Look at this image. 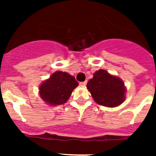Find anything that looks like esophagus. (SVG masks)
<instances>
[{"mask_svg": "<svg viewBox=\"0 0 156 156\" xmlns=\"http://www.w3.org/2000/svg\"><path fill=\"white\" fill-rule=\"evenodd\" d=\"M86 84H87V81H83V82L80 83V86L84 87V86H86Z\"/></svg>", "mask_w": 156, "mask_h": 156, "instance_id": "obj_1", "label": "esophagus"}]
</instances>
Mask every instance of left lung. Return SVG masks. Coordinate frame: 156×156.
<instances>
[{"mask_svg":"<svg viewBox=\"0 0 156 156\" xmlns=\"http://www.w3.org/2000/svg\"><path fill=\"white\" fill-rule=\"evenodd\" d=\"M87 87L95 102L105 107H116L126 98L123 81L104 69L95 72L93 78L88 81Z\"/></svg>","mask_w":156,"mask_h":156,"instance_id":"obj_1","label":"left lung"}]
</instances>
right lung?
I'll return each mask as SVG.
<instances>
[{
  "label": "right lung",
  "instance_id": "obj_1",
  "mask_svg": "<svg viewBox=\"0 0 156 156\" xmlns=\"http://www.w3.org/2000/svg\"><path fill=\"white\" fill-rule=\"evenodd\" d=\"M77 86L75 77L66 72L57 71L40 86V96L48 105H59L68 101Z\"/></svg>",
  "mask_w": 156,
  "mask_h": 156
}]
</instances>
